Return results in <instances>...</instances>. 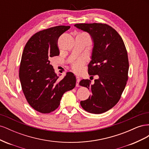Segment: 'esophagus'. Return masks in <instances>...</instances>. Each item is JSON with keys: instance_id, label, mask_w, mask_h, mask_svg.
<instances>
[{"instance_id": "34e87169", "label": "esophagus", "mask_w": 149, "mask_h": 149, "mask_svg": "<svg viewBox=\"0 0 149 149\" xmlns=\"http://www.w3.org/2000/svg\"><path fill=\"white\" fill-rule=\"evenodd\" d=\"M76 86L77 87H79V83L80 81V78L79 77V76H76Z\"/></svg>"}]
</instances>
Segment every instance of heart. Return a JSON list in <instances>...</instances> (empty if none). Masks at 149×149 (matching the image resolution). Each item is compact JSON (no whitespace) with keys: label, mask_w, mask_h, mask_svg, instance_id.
<instances>
[{"label":"heart","mask_w":149,"mask_h":149,"mask_svg":"<svg viewBox=\"0 0 149 149\" xmlns=\"http://www.w3.org/2000/svg\"><path fill=\"white\" fill-rule=\"evenodd\" d=\"M85 63V58L83 57L79 58L77 60L74 61L73 63H72L71 68L72 70H73L76 73H79V72L81 70L82 67Z\"/></svg>","instance_id":"b5f03b06"}]
</instances>
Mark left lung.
<instances>
[{
	"label": "left lung",
	"mask_w": 149,
	"mask_h": 149,
	"mask_svg": "<svg viewBox=\"0 0 149 149\" xmlns=\"http://www.w3.org/2000/svg\"><path fill=\"white\" fill-rule=\"evenodd\" d=\"M74 26L91 35L94 44L88 73L98 76L94 84L89 79L79 82L91 92L80 104L90 113L101 114L118 102L124 90L128 79L127 52L119 34L109 25L93 23L77 24Z\"/></svg>",
	"instance_id": "obj_1"
}]
</instances>
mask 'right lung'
<instances>
[{"label": "right lung", "instance_id": "right-lung-1", "mask_svg": "<svg viewBox=\"0 0 149 149\" xmlns=\"http://www.w3.org/2000/svg\"><path fill=\"white\" fill-rule=\"evenodd\" d=\"M70 28L60 25L40 31L29 40L24 49L19 70L22 89L30 106L41 113L56 109L63 94L75 87L74 74L68 72L60 79L49 61L60 55L58 38Z\"/></svg>", "mask_w": 149, "mask_h": 149}]
</instances>
